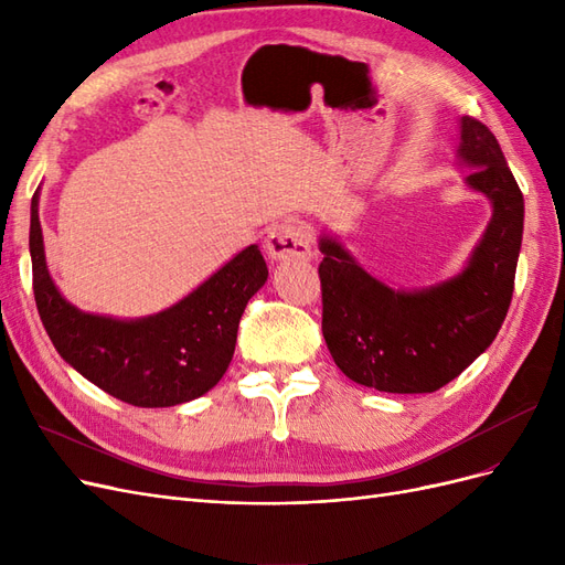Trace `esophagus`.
I'll return each instance as SVG.
<instances>
[{"label": "esophagus", "mask_w": 565, "mask_h": 565, "mask_svg": "<svg viewBox=\"0 0 565 565\" xmlns=\"http://www.w3.org/2000/svg\"><path fill=\"white\" fill-rule=\"evenodd\" d=\"M313 252V233L301 221H282L266 237V254L273 262L309 259Z\"/></svg>", "instance_id": "1"}]
</instances>
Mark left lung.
Returning <instances> with one entry per match:
<instances>
[{
  "label": "left lung",
  "mask_w": 565,
  "mask_h": 565,
  "mask_svg": "<svg viewBox=\"0 0 565 565\" xmlns=\"http://www.w3.org/2000/svg\"><path fill=\"white\" fill-rule=\"evenodd\" d=\"M457 162L465 185L490 200L492 216L457 276L396 289L355 259L337 235L318 247L322 337L355 384L386 393H431L452 382L498 337L523 241V195L492 131L459 119Z\"/></svg>",
  "instance_id": "1"
}]
</instances>
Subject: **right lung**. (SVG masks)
<instances>
[{
  "instance_id": "obj_1",
  "label": "right lung",
  "mask_w": 565,
  "mask_h": 565,
  "mask_svg": "<svg viewBox=\"0 0 565 565\" xmlns=\"http://www.w3.org/2000/svg\"><path fill=\"white\" fill-rule=\"evenodd\" d=\"M30 259L38 311L63 361L136 407H172L214 388L231 365L245 306L268 278L259 245H249L160 313H87L58 292L49 273L40 191L30 204Z\"/></svg>"
}]
</instances>
